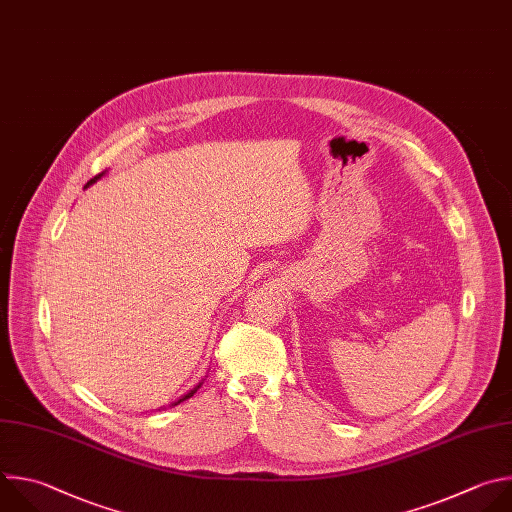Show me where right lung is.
I'll return each mask as SVG.
<instances>
[{"label":"right lung","mask_w":512,"mask_h":512,"mask_svg":"<svg viewBox=\"0 0 512 512\" xmlns=\"http://www.w3.org/2000/svg\"><path fill=\"white\" fill-rule=\"evenodd\" d=\"M102 173H105V171H102ZM102 173H98V175H94V177H92V179H90V181H88V183H86V185H84V187H88V185H92V183H94V181H96V179H100V177H102ZM199 387H201V383H199V385H195V387H193V389H191V391H189V393H185V395H183V397H181V399H179V401H177V403H181V401H185V399H189V397H191V395H193V393H195V391H197V389H199ZM177 403H175V405H177Z\"/></svg>","instance_id":"right-lung-1"}]
</instances>
